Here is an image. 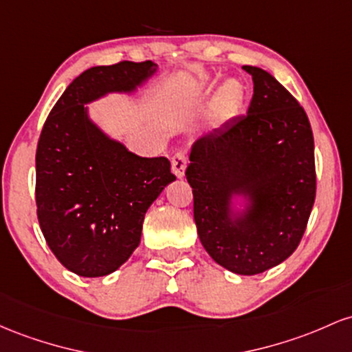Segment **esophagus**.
<instances>
[{"mask_svg":"<svg viewBox=\"0 0 352 352\" xmlns=\"http://www.w3.org/2000/svg\"><path fill=\"white\" fill-rule=\"evenodd\" d=\"M186 155H184L183 151H177L175 156L171 157V168H173V173H175L176 177H183L184 176V171H186Z\"/></svg>","mask_w":352,"mask_h":352,"instance_id":"1","label":"esophagus"}]
</instances>
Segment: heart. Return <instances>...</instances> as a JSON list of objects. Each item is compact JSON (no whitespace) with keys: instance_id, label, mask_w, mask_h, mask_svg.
Returning <instances> with one entry per match:
<instances>
[{"instance_id":"heart-1","label":"heart","mask_w":352,"mask_h":352,"mask_svg":"<svg viewBox=\"0 0 352 352\" xmlns=\"http://www.w3.org/2000/svg\"><path fill=\"white\" fill-rule=\"evenodd\" d=\"M241 104H243V88L238 82L231 81L221 89L216 101V114L221 120H228L239 111Z\"/></svg>"}]
</instances>
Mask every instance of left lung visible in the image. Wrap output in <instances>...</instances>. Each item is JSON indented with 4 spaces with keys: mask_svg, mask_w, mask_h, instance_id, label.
<instances>
[{
    "mask_svg": "<svg viewBox=\"0 0 352 352\" xmlns=\"http://www.w3.org/2000/svg\"><path fill=\"white\" fill-rule=\"evenodd\" d=\"M254 94L246 116L195 141L186 169L201 244L219 266L252 276L281 264L301 243L316 197L307 114L267 71L243 66ZM243 195L245 209H232Z\"/></svg>",
    "mask_w": 352,
    "mask_h": 352,
    "instance_id": "obj_1",
    "label": "left lung"
}]
</instances>
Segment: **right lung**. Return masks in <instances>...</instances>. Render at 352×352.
Segmentation results:
<instances>
[{"label":"right lung","mask_w":352,"mask_h":352,"mask_svg":"<svg viewBox=\"0 0 352 352\" xmlns=\"http://www.w3.org/2000/svg\"><path fill=\"white\" fill-rule=\"evenodd\" d=\"M153 61L94 66L66 88L36 149V206L43 236L78 276L111 274L140 246L144 214L176 179L168 157H141L89 120L88 104L133 93L155 74Z\"/></svg>","instance_id":"obj_1"}]
</instances>
